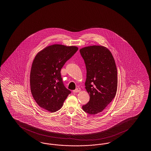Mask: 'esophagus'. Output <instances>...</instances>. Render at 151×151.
Here are the masks:
<instances>
[{
    "mask_svg": "<svg viewBox=\"0 0 151 151\" xmlns=\"http://www.w3.org/2000/svg\"><path fill=\"white\" fill-rule=\"evenodd\" d=\"M80 91V88H76V90H73V92L74 93H78V92H79Z\"/></svg>",
    "mask_w": 151,
    "mask_h": 151,
    "instance_id": "1",
    "label": "esophagus"
}]
</instances>
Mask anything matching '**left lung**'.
Segmentation results:
<instances>
[{
	"instance_id": "8db88e82",
	"label": "left lung",
	"mask_w": 151,
	"mask_h": 151,
	"mask_svg": "<svg viewBox=\"0 0 151 151\" xmlns=\"http://www.w3.org/2000/svg\"><path fill=\"white\" fill-rule=\"evenodd\" d=\"M86 68L85 88L90 99L82 108L89 114L101 112L116 96L118 79L116 63L109 50L102 46L80 49Z\"/></svg>"
}]
</instances>
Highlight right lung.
I'll list each match as a JSON object with an SVG mask.
<instances>
[{"label":"right lung","instance_id":"add662e5","mask_svg":"<svg viewBox=\"0 0 151 151\" xmlns=\"http://www.w3.org/2000/svg\"><path fill=\"white\" fill-rule=\"evenodd\" d=\"M78 49L76 46L55 44L35 56L30 72V87L34 99L43 109L57 111L71 93L65 86L60 71Z\"/></svg>","mask_w":151,"mask_h":151}]
</instances>
